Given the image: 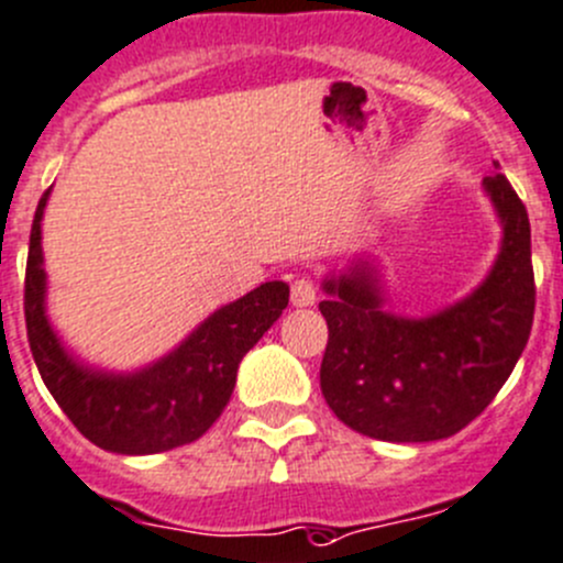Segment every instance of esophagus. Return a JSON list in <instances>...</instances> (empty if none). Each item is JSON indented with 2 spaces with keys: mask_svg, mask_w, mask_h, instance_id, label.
Here are the masks:
<instances>
[{
  "mask_svg": "<svg viewBox=\"0 0 563 563\" xmlns=\"http://www.w3.org/2000/svg\"><path fill=\"white\" fill-rule=\"evenodd\" d=\"M316 283L308 280V277H299V280L291 283V302L297 308H308V305L316 302Z\"/></svg>",
  "mask_w": 563,
  "mask_h": 563,
  "instance_id": "1",
  "label": "esophagus"
}]
</instances>
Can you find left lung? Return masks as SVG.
Returning <instances> with one entry per match:
<instances>
[{"label": "left lung", "instance_id": "8db88e82", "mask_svg": "<svg viewBox=\"0 0 563 563\" xmlns=\"http://www.w3.org/2000/svg\"><path fill=\"white\" fill-rule=\"evenodd\" d=\"M504 225L487 280L427 319L382 308L371 261L321 283V393L349 429L387 443H432L465 429L515 371L533 324L531 222L506 176L484 178Z\"/></svg>", "mask_w": 563, "mask_h": 563}]
</instances>
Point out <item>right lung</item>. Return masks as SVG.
<instances>
[{"mask_svg": "<svg viewBox=\"0 0 563 563\" xmlns=\"http://www.w3.org/2000/svg\"><path fill=\"white\" fill-rule=\"evenodd\" d=\"M48 192L37 203L24 280L26 338L48 393L76 429L112 454H159L211 429L231 401L244 354L280 319L288 286L280 280L253 288L214 310L181 346L131 374L92 368L65 352L46 316L41 220Z\"/></svg>", "mask_w": 563, "mask_h": 563, "instance_id": "1", "label": "right lung"}]
</instances>
